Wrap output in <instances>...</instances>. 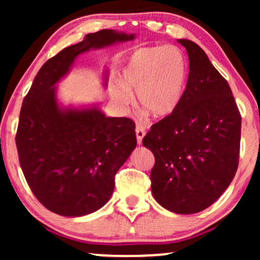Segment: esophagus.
<instances>
[{
    "mask_svg": "<svg viewBox=\"0 0 260 260\" xmlns=\"http://www.w3.org/2000/svg\"><path fill=\"white\" fill-rule=\"evenodd\" d=\"M136 136H137V143L141 144L142 140H143V137L145 136V130L140 125L136 127Z\"/></svg>",
    "mask_w": 260,
    "mask_h": 260,
    "instance_id": "34e87169",
    "label": "esophagus"
}]
</instances>
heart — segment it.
Wrapping results in <instances>:
<instances>
[{
	"label": "heart",
	"instance_id": "1",
	"mask_svg": "<svg viewBox=\"0 0 260 260\" xmlns=\"http://www.w3.org/2000/svg\"><path fill=\"white\" fill-rule=\"evenodd\" d=\"M187 81V62L183 53L172 45L136 49L120 74V84L112 87L111 95L119 105L131 102L136 91L142 111L154 118L172 115L182 99Z\"/></svg>",
	"mask_w": 260,
	"mask_h": 260
}]
</instances>
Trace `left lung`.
Listing matches in <instances>:
<instances>
[{"mask_svg":"<svg viewBox=\"0 0 260 260\" xmlns=\"http://www.w3.org/2000/svg\"><path fill=\"white\" fill-rule=\"evenodd\" d=\"M189 74L179 106L155 123L143 145L155 156V200L170 212L193 214L209 207L232 182L240 151L241 116L227 80L201 47L179 40Z\"/></svg>","mask_w":260,"mask_h":260,"instance_id":"left-lung-1","label":"left lung"}]
</instances>
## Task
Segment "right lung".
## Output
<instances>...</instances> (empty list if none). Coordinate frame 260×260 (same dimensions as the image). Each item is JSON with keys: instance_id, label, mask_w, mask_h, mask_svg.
I'll list each match as a JSON object with an SVG mask.
<instances>
[{"instance_id": "obj_1", "label": "right lung", "mask_w": 260, "mask_h": 260, "mask_svg": "<svg viewBox=\"0 0 260 260\" xmlns=\"http://www.w3.org/2000/svg\"><path fill=\"white\" fill-rule=\"evenodd\" d=\"M133 39L112 29L87 34L42 65L23 99L15 137L20 166L48 211L81 216L103 207L116 173L136 148L133 119L105 117L95 108L62 110L54 87L80 53Z\"/></svg>"}]
</instances>
